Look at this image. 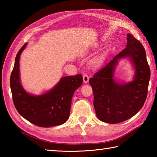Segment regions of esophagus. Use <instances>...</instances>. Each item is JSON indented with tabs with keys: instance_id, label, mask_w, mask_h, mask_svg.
<instances>
[{
	"instance_id": "obj_1",
	"label": "esophagus",
	"mask_w": 157,
	"mask_h": 157,
	"mask_svg": "<svg viewBox=\"0 0 157 157\" xmlns=\"http://www.w3.org/2000/svg\"><path fill=\"white\" fill-rule=\"evenodd\" d=\"M83 79H84V83H87L89 80V76L88 74H84L83 75Z\"/></svg>"
}]
</instances>
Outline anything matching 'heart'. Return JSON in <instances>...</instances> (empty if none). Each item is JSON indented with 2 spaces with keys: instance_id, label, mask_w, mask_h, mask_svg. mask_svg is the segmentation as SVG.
<instances>
[{
  "instance_id": "obj_1",
  "label": "heart",
  "mask_w": 157,
  "mask_h": 157,
  "mask_svg": "<svg viewBox=\"0 0 157 157\" xmlns=\"http://www.w3.org/2000/svg\"><path fill=\"white\" fill-rule=\"evenodd\" d=\"M93 63H94V64L97 65V64H98V63H100V59H96L94 60V61H93Z\"/></svg>"
}]
</instances>
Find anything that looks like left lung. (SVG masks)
I'll return each mask as SVG.
<instances>
[{
  "mask_svg": "<svg viewBox=\"0 0 157 157\" xmlns=\"http://www.w3.org/2000/svg\"><path fill=\"white\" fill-rule=\"evenodd\" d=\"M127 47L89 79L94 94V106L101 121L115 124L132 117L140 110L147 97L151 70L144 46L128 34ZM128 57L135 66L134 79L120 84L114 79V72L120 58Z\"/></svg>",
  "mask_w": 157,
  "mask_h": 157,
  "instance_id": "obj_1",
  "label": "left lung"
}]
</instances>
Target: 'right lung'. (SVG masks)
Instances as JSON below:
<instances>
[{
	"mask_svg": "<svg viewBox=\"0 0 157 157\" xmlns=\"http://www.w3.org/2000/svg\"><path fill=\"white\" fill-rule=\"evenodd\" d=\"M27 43L16 55L10 78L12 97L17 111L23 118L42 128L60 125L68 119L71 99L75 91L83 83L81 74L63 77L51 90L34 96L23 88L19 78V58Z\"/></svg>",
	"mask_w": 157,
	"mask_h": 157,
	"instance_id": "right-lung-1",
	"label": "right lung"
}]
</instances>
